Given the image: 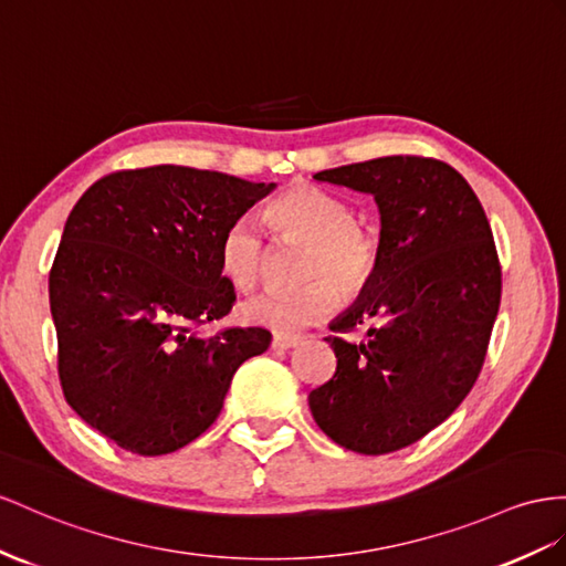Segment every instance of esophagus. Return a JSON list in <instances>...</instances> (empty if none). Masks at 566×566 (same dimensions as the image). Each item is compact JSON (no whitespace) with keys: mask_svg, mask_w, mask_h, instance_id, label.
Wrapping results in <instances>:
<instances>
[{"mask_svg":"<svg viewBox=\"0 0 566 566\" xmlns=\"http://www.w3.org/2000/svg\"><path fill=\"white\" fill-rule=\"evenodd\" d=\"M303 339L296 337V335H274L272 339V346L274 349H294V346H298Z\"/></svg>","mask_w":566,"mask_h":566,"instance_id":"34e87169","label":"esophagus"}]
</instances>
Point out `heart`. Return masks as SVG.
<instances>
[{"instance_id":"b5f03b06","label":"heart","mask_w":566,"mask_h":566,"mask_svg":"<svg viewBox=\"0 0 566 566\" xmlns=\"http://www.w3.org/2000/svg\"><path fill=\"white\" fill-rule=\"evenodd\" d=\"M265 224L284 241L306 243L298 289H270L243 303L249 323L274 332H298L323 323L342 296H356L378 265V243L356 220L342 196L308 181L292 184L265 208ZM220 268L241 292H251L265 277L268 243L251 214H241L224 231Z\"/></svg>"}]
</instances>
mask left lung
I'll list each match as a JSON object with an SVG mask.
<instances>
[{"label":"left lung","instance_id":"obj_1","mask_svg":"<svg viewBox=\"0 0 566 566\" xmlns=\"http://www.w3.org/2000/svg\"><path fill=\"white\" fill-rule=\"evenodd\" d=\"M313 179L373 193L382 229L364 294L329 325L337 370L308 395L311 411L352 452H397L452 416L481 375L502 298L495 239L442 159L389 155ZM366 322V343L343 337Z\"/></svg>","mask_w":566,"mask_h":566}]
</instances>
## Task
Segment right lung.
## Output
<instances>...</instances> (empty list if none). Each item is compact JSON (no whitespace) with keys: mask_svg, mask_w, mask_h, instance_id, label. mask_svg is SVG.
I'll use <instances>...</instances> for the list:
<instances>
[{"mask_svg":"<svg viewBox=\"0 0 566 566\" xmlns=\"http://www.w3.org/2000/svg\"><path fill=\"white\" fill-rule=\"evenodd\" d=\"M272 188L157 165L107 174L71 210L50 270L56 370L69 407L126 452L200 438L237 368L270 346L263 327H198L234 306L220 243Z\"/></svg>","mask_w":566,"mask_h":566,"instance_id":"add662e5","label":"right lung"}]
</instances>
